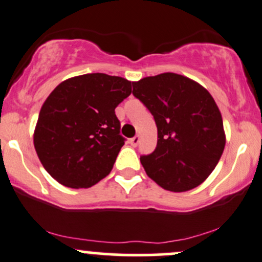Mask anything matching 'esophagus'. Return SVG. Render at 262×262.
<instances>
[{"instance_id":"1","label":"esophagus","mask_w":262,"mask_h":262,"mask_svg":"<svg viewBox=\"0 0 262 262\" xmlns=\"http://www.w3.org/2000/svg\"><path fill=\"white\" fill-rule=\"evenodd\" d=\"M139 141H140V137H139V135H135V137H133L130 139L132 146H137L138 144H139Z\"/></svg>"}]
</instances>
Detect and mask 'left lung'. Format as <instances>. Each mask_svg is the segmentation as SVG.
I'll list each match as a JSON object with an SVG mask.
<instances>
[{
    "instance_id": "obj_1",
    "label": "left lung",
    "mask_w": 262,
    "mask_h": 262,
    "mask_svg": "<svg viewBox=\"0 0 262 262\" xmlns=\"http://www.w3.org/2000/svg\"><path fill=\"white\" fill-rule=\"evenodd\" d=\"M133 95L158 127L155 150L140 156L146 175L167 191L200 186L225 146L223 119L210 93L188 77L165 73L133 82Z\"/></svg>"
}]
</instances>
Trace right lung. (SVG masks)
<instances>
[{"instance_id": "1", "label": "right lung", "mask_w": 262, "mask_h": 262, "mask_svg": "<svg viewBox=\"0 0 262 262\" xmlns=\"http://www.w3.org/2000/svg\"><path fill=\"white\" fill-rule=\"evenodd\" d=\"M130 81L86 74L62 81L41 106L34 148L44 169L66 187L87 188L104 179L124 145L116 107Z\"/></svg>"}]
</instances>
